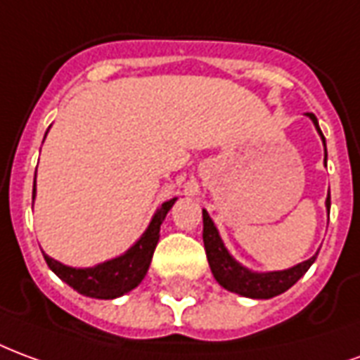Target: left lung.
I'll return each instance as SVG.
<instances>
[{"mask_svg":"<svg viewBox=\"0 0 360 360\" xmlns=\"http://www.w3.org/2000/svg\"><path fill=\"white\" fill-rule=\"evenodd\" d=\"M309 117L316 126V130L322 136L319 128V120L313 112H309ZM322 143H324V162H326V140L322 136ZM326 207L330 211V195L326 199ZM203 243H205V253L209 266L214 280L219 282L224 290L240 293L243 297L251 299H270L274 295L284 293L285 290H290L291 285L297 282L299 278L305 274L307 270L311 269V264L314 263L316 255L307 259L303 263L295 264L288 270H276V272H253V270L241 266L234 257L228 253V249L224 248V243L220 240L219 230L212 224L209 212L203 211Z\"/></svg>","mask_w":360,"mask_h":360,"instance_id":"left-lung-1","label":"left lung"}]
</instances>
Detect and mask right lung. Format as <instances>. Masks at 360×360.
Wrapping results in <instances>:
<instances>
[{"instance_id":"obj_1","label":"right lung","mask_w":360,"mask_h":360,"mask_svg":"<svg viewBox=\"0 0 360 360\" xmlns=\"http://www.w3.org/2000/svg\"><path fill=\"white\" fill-rule=\"evenodd\" d=\"M34 195H36V174H34L32 198ZM174 201H176V198L165 201L157 209L155 217L149 222L148 230L143 232V236L134 243L132 248L126 251L124 255L105 261V263L91 266V269H72V266L55 261L51 257L44 255L47 266L53 270L63 282H67L72 290L82 293L86 297L115 299L124 295L140 284L143 276L148 274L151 257H153L157 241H159V230H161L162 220L167 217V212L170 211V207L174 205Z\"/></svg>"}]
</instances>
